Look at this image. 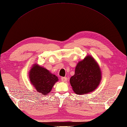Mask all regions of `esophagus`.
Here are the masks:
<instances>
[{
    "label": "esophagus",
    "instance_id": "obj_1",
    "mask_svg": "<svg viewBox=\"0 0 127 127\" xmlns=\"http://www.w3.org/2000/svg\"><path fill=\"white\" fill-rule=\"evenodd\" d=\"M61 79L63 82H66V81H67V78L66 77H62Z\"/></svg>",
    "mask_w": 127,
    "mask_h": 127
}]
</instances>
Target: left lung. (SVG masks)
Returning a JSON list of instances; mask_svg holds the SVG:
<instances>
[{"label":"left lung","instance_id":"8db88e82","mask_svg":"<svg viewBox=\"0 0 127 127\" xmlns=\"http://www.w3.org/2000/svg\"><path fill=\"white\" fill-rule=\"evenodd\" d=\"M102 72L97 62L88 55L79 61L74 75L70 78V84L76 94L85 95L92 92L99 86L102 80Z\"/></svg>","mask_w":127,"mask_h":127}]
</instances>
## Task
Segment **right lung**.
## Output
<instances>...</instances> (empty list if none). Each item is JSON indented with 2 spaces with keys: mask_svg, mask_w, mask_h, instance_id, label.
Returning a JSON list of instances; mask_svg holds the SVG:
<instances>
[{
  "mask_svg": "<svg viewBox=\"0 0 127 127\" xmlns=\"http://www.w3.org/2000/svg\"><path fill=\"white\" fill-rule=\"evenodd\" d=\"M29 78L30 83L37 92L43 95L49 94L59 80L58 77L37 64H34L32 66L29 72Z\"/></svg>",
  "mask_w": 127,
  "mask_h": 127,
  "instance_id": "add662e5",
  "label": "right lung"
}]
</instances>
